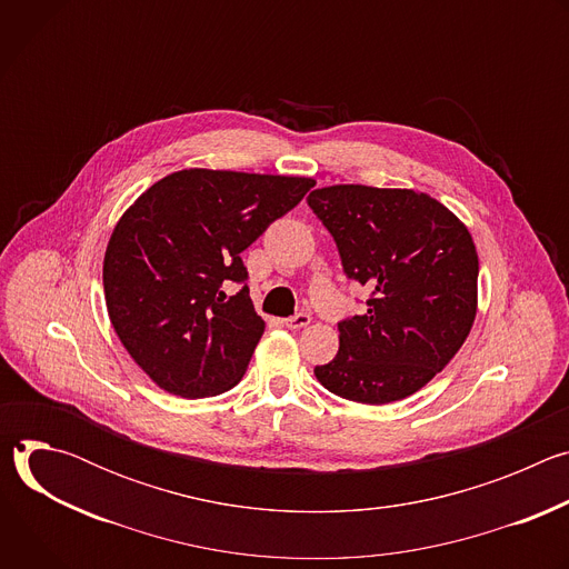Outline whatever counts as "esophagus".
Returning <instances> with one entry per match:
<instances>
[{
    "mask_svg": "<svg viewBox=\"0 0 569 569\" xmlns=\"http://www.w3.org/2000/svg\"><path fill=\"white\" fill-rule=\"evenodd\" d=\"M308 323H310V315H308V312H303V310L286 319V327H288V329H292V331L303 329V327H308Z\"/></svg>",
    "mask_w": 569,
    "mask_h": 569,
    "instance_id": "obj_1",
    "label": "esophagus"
}]
</instances>
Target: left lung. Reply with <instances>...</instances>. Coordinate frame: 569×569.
<instances>
[{"label":"left lung","mask_w":569,"mask_h":569,"mask_svg":"<svg viewBox=\"0 0 569 569\" xmlns=\"http://www.w3.org/2000/svg\"><path fill=\"white\" fill-rule=\"evenodd\" d=\"M308 207L345 274L369 288L365 315L338 323L340 351L315 367L331 393L385 405L428 385L461 349L477 312L479 261L463 222L410 189L338 184Z\"/></svg>","instance_id":"1"}]
</instances>
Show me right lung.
I'll return each instance as SVG.
<instances>
[{
  "label": "right lung",
  "mask_w": 569,
  "mask_h": 569,
  "mask_svg": "<svg viewBox=\"0 0 569 569\" xmlns=\"http://www.w3.org/2000/svg\"><path fill=\"white\" fill-rule=\"evenodd\" d=\"M315 187L310 178L189 169L154 182L106 250L112 327L161 389L216 396L246 373L266 331L240 252ZM239 292L231 298L226 288Z\"/></svg>",
  "instance_id": "add662e5"
}]
</instances>
